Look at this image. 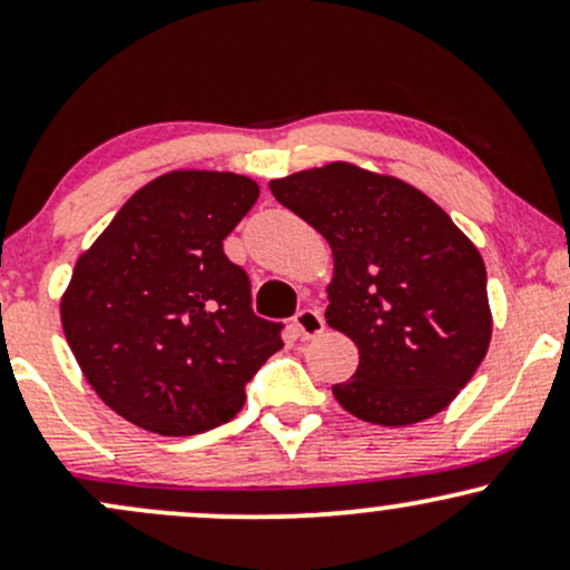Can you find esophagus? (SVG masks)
I'll list each match as a JSON object with an SVG mask.
<instances>
[{
	"instance_id": "obj_1",
	"label": "esophagus",
	"mask_w": 570,
	"mask_h": 570,
	"mask_svg": "<svg viewBox=\"0 0 570 570\" xmlns=\"http://www.w3.org/2000/svg\"><path fill=\"white\" fill-rule=\"evenodd\" d=\"M294 330H297V335L303 340H311V337H318L324 332V318L322 313L313 311V307H303V311L294 316Z\"/></svg>"
}]
</instances>
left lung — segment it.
Listing matches in <instances>:
<instances>
[{"mask_svg":"<svg viewBox=\"0 0 570 570\" xmlns=\"http://www.w3.org/2000/svg\"><path fill=\"white\" fill-rule=\"evenodd\" d=\"M335 257L326 324L358 348L332 394L358 421L410 426L458 396L493 332L480 252L429 195L353 163L271 181Z\"/></svg>","mask_w":570,"mask_h":570,"instance_id":"1","label":"left lung"}]
</instances>
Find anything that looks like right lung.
<instances>
[{
    "label": "right lung",
    "instance_id": "add662e5",
    "mask_svg": "<svg viewBox=\"0 0 570 570\" xmlns=\"http://www.w3.org/2000/svg\"><path fill=\"white\" fill-rule=\"evenodd\" d=\"M259 198L230 171H171L144 185L80 254L61 297L63 335L107 407L163 436L235 417L284 348L252 311L246 271L222 240Z\"/></svg>",
    "mask_w": 570,
    "mask_h": 570
}]
</instances>
